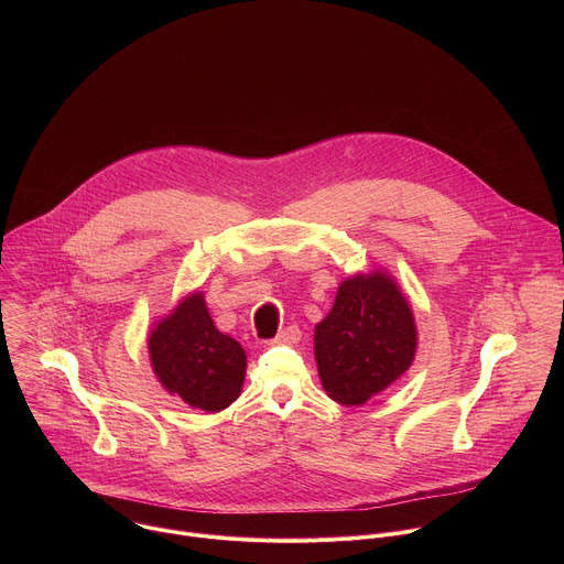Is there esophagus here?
<instances>
[{
  "label": "esophagus",
  "mask_w": 564,
  "mask_h": 564,
  "mask_svg": "<svg viewBox=\"0 0 564 564\" xmlns=\"http://www.w3.org/2000/svg\"><path fill=\"white\" fill-rule=\"evenodd\" d=\"M299 339H301L299 326H288V328H283V330L272 339V344H288V346H292V344H296Z\"/></svg>",
  "instance_id": "34e87169"
}]
</instances>
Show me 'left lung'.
<instances>
[{"label":"left lung","instance_id":"obj_1","mask_svg":"<svg viewBox=\"0 0 564 564\" xmlns=\"http://www.w3.org/2000/svg\"><path fill=\"white\" fill-rule=\"evenodd\" d=\"M413 312L386 274L339 285L330 314L314 328V357L328 397L359 406L404 375L415 357Z\"/></svg>","mask_w":564,"mask_h":564}]
</instances>
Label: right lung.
<instances>
[{
  "instance_id": "add662e5",
  "label": "right lung",
  "mask_w": 564,
  "mask_h": 564,
  "mask_svg": "<svg viewBox=\"0 0 564 564\" xmlns=\"http://www.w3.org/2000/svg\"><path fill=\"white\" fill-rule=\"evenodd\" d=\"M149 355L163 386L207 413L227 409L246 379V350L214 326L198 292L155 326Z\"/></svg>"
}]
</instances>
